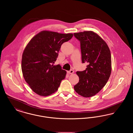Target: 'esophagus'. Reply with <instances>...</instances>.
I'll return each mask as SVG.
<instances>
[{"mask_svg": "<svg viewBox=\"0 0 133 133\" xmlns=\"http://www.w3.org/2000/svg\"><path fill=\"white\" fill-rule=\"evenodd\" d=\"M74 71L73 70H70V71H67V73H68V74H72L74 73Z\"/></svg>", "mask_w": 133, "mask_h": 133, "instance_id": "1", "label": "esophagus"}]
</instances>
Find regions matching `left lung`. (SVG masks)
Returning <instances> with one entry per match:
<instances>
[{"label":"left lung","instance_id":"1","mask_svg":"<svg viewBox=\"0 0 133 133\" xmlns=\"http://www.w3.org/2000/svg\"><path fill=\"white\" fill-rule=\"evenodd\" d=\"M80 42L82 62L88 63L86 70L77 71L79 81L74 87L84 97L97 94L107 82L111 73V55L107 43L91 31L74 33Z\"/></svg>","mask_w":133,"mask_h":133}]
</instances>
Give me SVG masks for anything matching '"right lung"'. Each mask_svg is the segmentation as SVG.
I'll use <instances>...</instances> for the list:
<instances>
[{
	"mask_svg": "<svg viewBox=\"0 0 133 133\" xmlns=\"http://www.w3.org/2000/svg\"><path fill=\"white\" fill-rule=\"evenodd\" d=\"M71 33L40 32L26 46L22 54L21 69L26 82L37 94L47 96L55 93L66 71L58 64L57 60L62 44L72 38Z\"/></svg>",
	"mask_w": 133,
	"mask_h": 133,
	"instance_id": "right-lung-1",
	"label": "right lung"
}]
</instances>
